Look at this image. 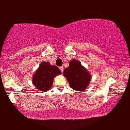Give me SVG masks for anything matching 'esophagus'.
I'll return each mask as SVG.
<instances>
[{"instance_id":"1","label":"esophagus","mask_w":130,"mask_h":130,"mask_svg":"<svg viewBox=\"0 0 130 130\" xmlns=\"http://www.w3.org/2000/svg\"><path fill=\"white\" fill-rule=\"evenodd\" d=\"M59 69H60V71H61V72H63V70H64V68L62 66L60 67V68H59Z\"/></svg>"}]
</instances>
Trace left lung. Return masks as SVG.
<instances>
[{
	"mask_svg": "<svg viewBox=\"0 0 130 130\" xmlns=\"http://www.w3.org/2000/svg\"><path fill=\"white\" fill-rule=\"evenodd\" d=\"M70 86L76 91L85 90L91 80L90 74L81 64L78 61L73 59L70 61L69 66L63 72Z\"/></svg>",
	"mask_w": 130,
	"mask_h": 130,
	"instance_id": "8db88e82",
	"label": "left lung"
}]
</instances>
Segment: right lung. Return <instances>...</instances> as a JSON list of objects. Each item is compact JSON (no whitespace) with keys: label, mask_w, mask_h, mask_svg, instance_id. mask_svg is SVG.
<instances>
[{"label":"right lung","mask_w":130,"mask_h":130,"mask_svg":"<svg viewBox=\"0 0 130 130\" xmlns=\"http://www.w3.org/2000/svg\"><path fill=\"white\" fill-rule=\"evenodd\" d=\"M61 74L55 66H50L48 62H42L33 77V83L39 91L46 92L52 86L53 78Z\"/></svg>","instance_id":"add662e5"}]
</instances>
